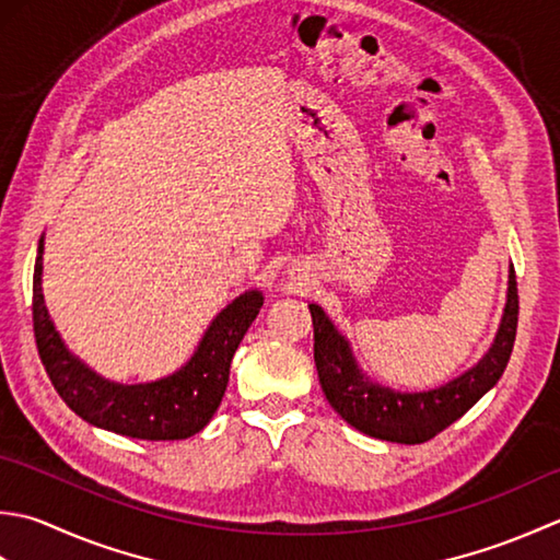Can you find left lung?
<instances>
[{"label":"left lung","instance_id":"8db88e82","mask_svg":"<svg viewBox=\"0 0 560 560\" xmlns=\"http://www.w3.org/2000/svg\"><path fill=\"white\" fill-rule=\"evenodd\" d=\"M314 322V362L318 382L336 413L364 435L420 444L459 420L478 398L493 389L503 376L517 334V280L510 268L505 314L493 346L471 370L430 392H394L372 382L352 358L346 336L334 326L318 304H310Z\"/></svg>","mask_w":560,"mask_h":560}]
</instances>
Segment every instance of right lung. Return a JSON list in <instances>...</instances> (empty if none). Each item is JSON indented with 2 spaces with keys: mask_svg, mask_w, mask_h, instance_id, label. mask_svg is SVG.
Instances as JSON below:
<instances>
[{
  "mask_svg": "<svg viewBox=\"0 0 560 560\" xmlns=\"http://www.w3.org/2000/svg\"><path fill=\"white\" fill-rule=\"evenodd\" d=\"M43 238L33 268V334L55 392L86 423L137 440H186L210 423L230 382L234 352L254 324L264 294L248 290L212 318L198 350L178 372L150 384H118L65 348L43 300Z\"/></svg>",
  "mask_w": 560,
  "mask_h": 560,
  "instance_id": "obj_1",
  "label": "right lung"
}]
</instances>
